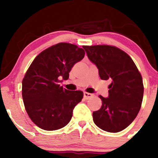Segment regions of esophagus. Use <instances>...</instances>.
Returning a JSON list of instances; mask_svg holds the SVG:
<instances>
[{"label":"esophagus","mask_w":158,"mask_h":158,"mask_svg":"<svg viewBox=\"0 0 158 158\" xmlns=\"http://www.w3.org/2000/svg\"><path fill=\"white\" fill-rule=\"evenodd\" d=\"M93 94H90V93H87V92H84V97L86 99H90V98H91L93 97Z\"/></svg>","instance_id":"34e87169"}]
</instances>
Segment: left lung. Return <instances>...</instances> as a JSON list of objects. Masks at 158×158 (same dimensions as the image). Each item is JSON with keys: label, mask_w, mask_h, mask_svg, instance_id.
Returning a JSON list of instances; mask_svg holds the SVG:
<instances>
[{"label": "left lung", "mask_w": 158, "mask_h": 158, "mask_svg": "<svg viewBox=\"0 0 158 158\" xmlns=\"http://www.w3.org/2000/svg\"><path fill=\"white\" fill-rule=\"evenodd\" d=\"M88 59L97 65L101 79H110L109 96L102 99L100 109L93 112L94 122L111 133L123 131L136 118L142 104L143 78L126 52L110 45L83 46Z\"/></svg>", "instance_id": "obj_1"}]
</instances>
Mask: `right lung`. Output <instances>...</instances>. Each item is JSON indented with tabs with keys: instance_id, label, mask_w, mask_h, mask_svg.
<instances>
[{
	"instance_id": "1",
	"label": "right lung",
	"mask_w": 158,
	"mask_h": 158,
	"mask_svg": "<svg viewBox=\"0 0 158 158\" xmlns=\"http://www.w3.org/2000/svg\"><path fill=\"white\" fill-rule=\"evenodd\" d=\"M85 50L70 43H59L43 50L29 67L22 81V97L30 118L46 131L68 124L73 110L83 98L81 90H68L59 83L69 78Z\"/></svg>"
}]
</instances>
